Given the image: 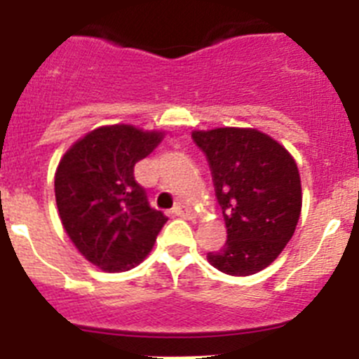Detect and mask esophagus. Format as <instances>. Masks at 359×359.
I'll use <instances>...</instances> for the list:
<instances>
[{
    "label": "esophagus",
    "mask_w": 359,
    "mask_h": 359,
    "mask_svg": "<svg viewBox=\"0 0 359 359\" xmlns=\"http://www.w3.org/2000/svg\"><path fill=\"white\" fill-rule=\"evenodd\" d=\"M172 212L177 215V217H185V219L192 217V212H190V208H187L185 205H177V207H174Z\"/></svg>",
    "instance_id": "obj_1"
}]
</instances>
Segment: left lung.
Segmentation results:
<instances>
[{"label": "left lung", "mask_w": 359, "mask_h": 359, "mask_svg": "<svg viewBox=\"0 0 359 359\" xmlns=\"http://www.w3.org/2000/svg\"><path fill=\"white\" fill-rule=\"evenodd\" d=\"M207 154L228 239L208 262L231 277L268 268L293 237L302 210L297 161L284 145L250 128L194 131Z\"/></svg>", "instance_id": "obj_1"}]
</instances>
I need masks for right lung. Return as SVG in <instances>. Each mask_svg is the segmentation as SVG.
<instances>
[{"instance_id": "right-lung-1", "label": "right lung", "mask_w": 359, "mask_h": 359, "mask_svg": "<svg viewBox=\"0 0 359 359\" xmlns=\"http://www.w3.org/2000/svg\"><path fill=\"white\" fill-rule=\"evenodd\" d=\"M163 131L131 123L102 126L79 138L55 170L62 228L86 261L107 273L140 264L167 223L149 207L135 165L163 140Z\"/></svg>"}]
</instances>
